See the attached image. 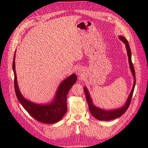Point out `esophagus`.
Segmentation results:
<instances>
[{"mask_svg":"<svg viewBox=\"0 0 148 148\" xmlns=\"http://www.w3.org/2000/svg\"><path fill=\"white\" fill-rule=\"evenodd\" d=\"M78 75H80V73H81V71H80V70H78Z\"/></svg>","mask_w":148,"mask_h":148,"instance_id":"obj_1","label":"esophagus"}]
</instances>
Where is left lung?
Wrapping results in <instances>:
<instances>
[{
	"label": "left lung",
	"mask_w": 148,
	"mask_h": 148,
	"mask_svg": "<svg viewBox=\"0 0 148 148\" xmlns=\"http://www.w3.org/2000/svg\"><path fill=\"white\" fill-rule=\"evenodd\" d=\"M120 39L121 41H123L125 44V46H126V48L127 50V54L128 56V61L130 64V69L132 72L133 73V76L134 77V83H133V86L132 88V90L130 94L128 96V98L127 99L126 103H125V105L121 108L117 109L115 110H102L100 108H98L96 106L93 104L92 102V99H91V97L89 96V92L88 89L86 87H84V91L85 92V95H86V100L89 106V109L91 114L94 116V117L96 118V119L99 120H104V121H108L110 120H113L115 119L119 118L121 117L125 112L127 111L128 109V107L130 106V104L131 102L132 98L133 96V94L134 91V89H135V84H136V78H135V69H134V66L133 65V63L132 62V52H131V49L130 48V46L128 44V42L127 40V39L123 36H119Z\"/></svg>",
	"instance_id": "obj_1"
}]
</instances>
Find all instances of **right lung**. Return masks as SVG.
<instances>
[{"label": "right lung", "mask_w": 148, "mask_h": 148, "mask_svg": "<svg viewBox=\"0 0 148 148\" xmlns=\"http://www.w3.org/2000/svg\"><path fill=\"white\" fill-rule=\"evenodd\" d=\"M15 53L13 57V70L14 72V86L18 100L24 109L34 119L44 123H56L64 117L67 111L66 96L70 88L77 81V75L72 74L62 82L57 89L55 99L49 104L39 105L26 99L21 94L16 80L15 72Z\"/></svg>", "instance_id": "right-lung-1"}]
</instances>
